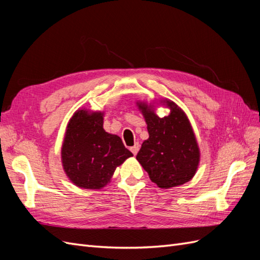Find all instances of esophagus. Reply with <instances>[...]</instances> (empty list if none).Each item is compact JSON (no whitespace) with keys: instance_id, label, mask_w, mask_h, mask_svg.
I'll list each match as a JSON object with an SVG mask.
<instances>
[{"instance_id":"esophagus-1","label":"esophagus","mask_w":260,"mask_h":260,"mask_svg":"<svg viewBox=\"0 0 260 260\" xmlns=\"http://www.w3.org/2000/svg\"><path fill=\"white\" fill-rule=\"evenodd\" d=\"M139 148H140L139 143H136L135 145H133V146L130 148V151L133 153V155H137L138 152H139Z\"/></svg>"}]
</instances>
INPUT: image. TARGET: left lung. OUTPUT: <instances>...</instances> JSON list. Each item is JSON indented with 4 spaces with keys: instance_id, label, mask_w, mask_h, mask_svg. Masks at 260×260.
I'll return each instance as SVG.
<instances>
[{
    "instance_id": "8db88e82",
    "label": "left lung",
    "mask_w": 260,
    "mask_h": 260,
    "mask_svg": "<svg viewBox=\"0 0 260 260\" xmlns=\"http://www.w3.org/2000/svg\"><path fill=\"white\" fill-rule=\"evenodd\" d=\"M166 103L170 114L162 118L146 104H138L147 123L149 138L141 146L137 159L149 179L162 188L190 181L200 162L199 145L186 115L174 102Z\"/></svg>"
}]
</instances>
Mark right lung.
Instances as JSON below:
<instances>
[{"instance_id":"obj_1","label":"right lung","mask_w":260,"mask_h":260,"mask_svg":"<svg viewBox=\"0 0 260 260\" xmlns=\"http://www.w3.org/2000/svg\"><path fill=\"white\" fill-rule=\"evenodd\" d=\"M131 156L119 137L103 129V114H89L84 109L74 114L61 147L62 167L74 184L102 188L116 167Z\"/></svg>"}]
</instances>
